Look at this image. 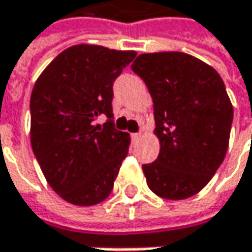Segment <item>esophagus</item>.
I'll list each match as a JSON object with an SVG mask.
<instances>
[{"label": "esophagus", "mask_w": 252, "mask_h": 252, "mask_svg": "<svg viewBox=\"0 0 252 252\" xmlns=\"http://www.w3.org/2000/svg\"><path fill=\"white\" fill-rule=\"evenodd\" d=\"M131 137H132L134 140H137V138H140V137H141V132H135V134H132Z\"/></svg>", "instance_id": "esophagus-1"}]
</instances>
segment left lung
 I'll return each mask as SVG.
<instances>
[{"label":"left lung","instance_id":"1","mask_svg":"<svg viewBox=\"0 0 252 252\" xmlns=\"http://www.w3.org/2000/svg\"><path fill=\"white\" fill-rule=\"evenodd\" d=\"M132 71L153 99L160 152L143 165L149 188L159 197L184 200L200 192L222 165L233 106L219 73L184 52L138 55Z\"/></svg>","mask_w":252,"mask_h":252}]
</instances>
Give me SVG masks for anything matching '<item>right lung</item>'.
Segmentation results:
<instances>
[{
    "mask_svg": "<svg viewBox=\"0 0 252 252\" xmlns=\"http://www.w3.org/2000/svg\"><path fill=\"white\" fill-rule=\"evenodd\" d=\"M135 51L78 43L57 55L30 96V143L51 188L76 206L106 200L128 155L129 134L112 118V84Z\"/></svg>",
    "mask_w": 252,
    "mask_h": 252,
    "instance_id": "add662e5",
    "label": "right lung"
}]
</instances>
